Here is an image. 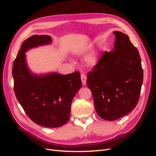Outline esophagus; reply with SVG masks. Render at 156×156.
Listing matches in <instances>:
<instances>
[{"label": "esophagus", "instance_id": "obj_1", "mask_svg": "<svg viewBox=\"0 0 156 156\" xmlns=\"http://www.w3.org/2000/svg\"><path fill=\"white\" fill-rule=\"evenodd\" d=\"M81 79L83 85H84V86L86 85V84H87V76L83 74H81Z\"/></svg>", "mask_w": 156, "mask_h": 156}]
</instances>
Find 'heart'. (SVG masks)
Segmentation results:
<instances>
[{
	"label": "heart",
	"instance_id": "obj_1",
	"mask_svg": "<svg viewBox=\"0 0 156 156\" xmlns=\"http://www.w3.org/2000/svg\"><path fill=\"white\" fill-rule=\"evenodd\" d=\"M99 62V56L95 51H93L87 55L85 58V63L87 67L94 68Z\"/></svg>",
	"mask_w": 156,
	"mask_h": 156
}]
</instances>
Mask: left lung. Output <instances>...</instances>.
Wrapping results in <instances>:
<instances>
[{"label": "left lung", "mask_w": 156, "mask_h": 156, "mask_svg": "<svg viewBox=\"0 0 156 156\" xmlns=\"http://www.w3.org/2000/svg\"><path fill=\"white\" fill-rule=\"evenodd\" d=\"M113 33V50L103 53L87 80L97 114L109 121L123 117L136 107L143 82L137 49L127 34L119 31Z\"/></svg>", "instance_id": "left-lung-1"}]
</instances>
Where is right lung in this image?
Wrapping results in <instances>:
<instances>
[{"label":"right lung","instance_id":"right-lung-1","mask_svg":"<svg viewBox=\"0 0 156 156\" xmlns=\"http://www.w3.org/2000/svg\"><path fill=\"white\" fill-rule=\"evenodd\" d=\"M51 43L48 35L26 39L13 63L12 76L15 95L27 116L39 126L56 128L69 120L72 100L82 83L78 71L65 75L56 72L39 75L29 69L26 52Z\"/></svg>","mask_w":156,"mask_h":156}]
</instances>
